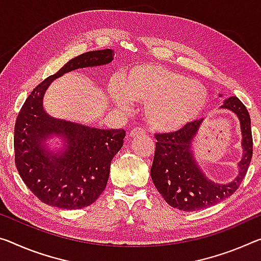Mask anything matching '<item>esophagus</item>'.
I'll return each instance as SVG.
<instances>
[{
    "instance_id": "esophagus-1",
    "label": "esophagus",
    "mask_w": 261,
    "mask_h": 261,
    "mask_svg": "<svg viewBox=\"0 0 261 261\" xmlns=\"http://www.w3.org/2000/svg\"><path fill=\"white\" fill-rule=\"evenodd\" d=\"M145 135V131H144L143 129H134V130H131L130 131V134H129V136L131 138H135V137H139V136H144Z\"/></svg>"
}]
</instances>
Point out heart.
Returning <instances> with one entry per match:
<instances>
[{"instance_id": "1", "label": "heart", "mask_w": 261, "mask_h": 261, "mask_svg": "<svg viewBox=\"0 0 261 261\" xmlns=\"http://www.w3.org/2000/svg\"><path fill=\"white\" fill-rule=\"evenodd\" d=\"M108 92L119 108L130 110L131 101L144 105V118L152 130L175 132L200 117L208 94L200 82L164 66L138 65L111 80Z\"/></svg>"}]
</instances>
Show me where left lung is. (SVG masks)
Listing matches in <instances>:
<instances>
[{"mask_svg": "<svg viewBox=\"0 0 261 261\" xmlns=\"http://www.w3.org/2000/svg\"><path fill=\"white\" fill-rule=\"evenodd\" d=\"M220 109L229 110L237 116L242 131L243 155L238 163V174L227 184H217L205 176L194 155L193 143L203 118L179 131L155 135L151 177L164 200L173 208L195 212L220 203L238 189L246 174L253 148L249 111L236 96L224 100Z\"/></svg>", "mask_w": 261, "mask_h": 261, "instance_id": "8db88e82", "label": "left lung"}]
</instances>
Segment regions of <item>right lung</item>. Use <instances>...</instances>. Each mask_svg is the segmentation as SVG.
Segmentation results:
<instances>
[{"instance_id": "right-lung-1", "label": "right lung", "mask_w": 261, "mask_h": 261, "mask_svg": "<svg viewBox=\"0 0 261 261\" xmlns=\"http://www.w3.org/2000/svg\"><path fill=\"white\" fill-rule=\"evenodd\" d=\"M110 48L73 58L45 79L24 102L15 124V163L28 188L41 202L61 209H81L106 189L110 164L123 146L125 131L105 130L49 116L43 100L56 79L79 68L111 63ZM59 137L63 145L51 150L47 140Z\"/></svg>"}]
</instances>
